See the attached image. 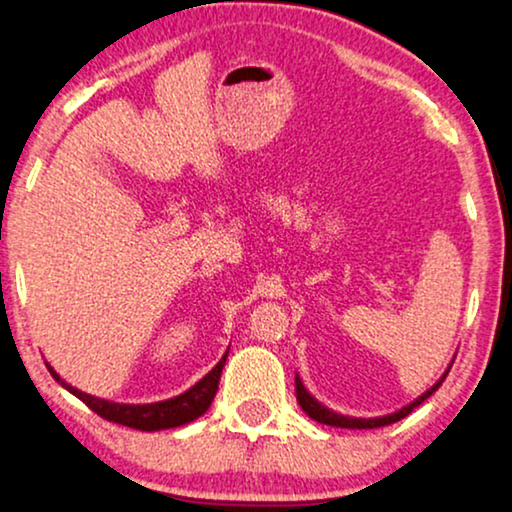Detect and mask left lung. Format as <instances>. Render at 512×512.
<instances>
[{
	"label": "left lung",
	"instance_id": "left-lung-1",
	"mask_svg": "<svg viewBox=\"0 0 512 512\" xmlns=\"http://www.w3.org/2000/svg\"><path fill=\"white\" fill-rule=\"evenodd\" d=\"M450 366H453V364H450ZM448 371H450V369H448ZM448 371H446V374H443L441 378H438V381H436L434 386H431L429 390H426V393L419 395V398L414 400V402H410V405L402 407V410L393 412V414H386V417H371V419L345 417V414H338V412L328 410L326 405H321V402H318L316 398H311V393H309V390L304 388V383L299 381V376L294 378V386H297V402H299V405H302V410H304L306 414H309L311 419H316L318 424L340 426V429H378V426H388V424L400 422V419H405L407 414H410V412L414 410V407L422 405V402H424L426 398H429V395H434L436 390H438V386H441V383L446 381Z\"/></svg>",
	"mask_w": 512,
	"mask_h": 512
}]
</instances>
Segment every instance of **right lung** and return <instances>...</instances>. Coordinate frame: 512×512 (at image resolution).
I'll list each match as a JSON object with an SVG mask.
<instances>
[{
	"mask_svg": "<svg viewBox=\"0 0 512 512\" xmlns=\"http://www.w3.org/2000/svg\"><path fill=\"white\" fill-rule=\"evenodd\" d=\"M225 359H227V352L225 357H222L220 362L196 383V386L186 390V393L170 400L150 402V405H122V402L95 398V395L83 393V390H78L74 386H69L66 381H62L50 364H47V369H50L54 381L62 383L69 393H74L78 400L86 402L90 410L100 414V417L107 419V422L129 426V429H138V431H160V429H174V426L194 422V419H198L208 410L210 402L215 398V393H218V383H220L222 366H225Z\"/></svg>",
	"mask_w": 512,
	"mask_h": 512,
	"instance_id": "right-lung-1",
	"label": "right lung"
}]
</instances>
